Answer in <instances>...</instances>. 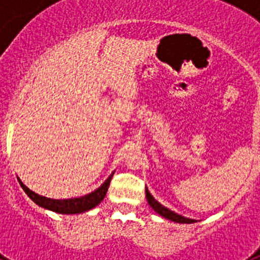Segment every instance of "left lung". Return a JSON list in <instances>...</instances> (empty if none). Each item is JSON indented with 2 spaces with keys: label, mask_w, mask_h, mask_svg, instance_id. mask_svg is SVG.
I'll use <instances>...</instances> for the list:
<instances>
[{
  "label": "left lung",
  "mask_w": 260,
  "mask_h": 260,
  "mask_svg": "<svg viewBox=\"0 0 260 260\" xmlns=\"http://www.w3.org/2000/svg\"><path fill=\"white\" fill-rule=\"evenodd\" d=\"M146 198L147 201H148V204L152 207V210L155 211V212H157L160 216L165 217V219L172 220V221H176V222H180V224H191V222L197 221V220L187 219V217H183V216L178 215V213L173 212V211L168 210L167 207H164L162 204H160L155 198H153L147 187H146Z\"/></svg>",
  "instance_id": "1"
}]
</instances>
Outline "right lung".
Segmentation results:
<instances>
[{"instance_id": "obj_1", "label": "right lung", "mask_w": 260, "mask_h": 260, "mask_svg": "<svg viewBox=\"0 0 260 260\" xmlns=\"http://www.w3.org/2000/svg\"><path fill=\"white\" fill-rule=\"evenodd\" d=\"M113 177V173L108 177L105 182L103 183L99 189H96L95 191L89 192V194L84 195V197H80V198H71V199H50L47 197H43V195H39L36 192H34L32 190H29L22 181L18 178L22 189L24 190L27 195L32 201L35 202L38 206L43 208H47V210L53 211V212L57 213H65V215H74V213H82L87 212V211L92 210L93 207H96L103 199L105 198L107 195L108 187L110 185V180Z\"/></svg>"}]
</instances>
